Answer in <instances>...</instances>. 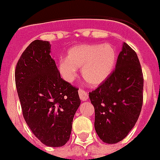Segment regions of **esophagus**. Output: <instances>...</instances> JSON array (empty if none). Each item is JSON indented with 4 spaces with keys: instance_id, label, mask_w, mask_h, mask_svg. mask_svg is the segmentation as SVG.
<instances>
[{
    "instance_id": "1",
    "label": "esophagus",
    "mask_w": 160,
    "mask_h": 160,
    "mask_svg": "<svg viewBox=\"0 0 160 160\" xmlns=\"http://www.w3.org/2000/svg\"><path fill=\"white\" fill-rule=\"evenodd\" d=\"M78 92H79V96H80V98L82 100V101H86V100L88 99L89 95H88V93L86 92V91H84V90H82V89H80Z\"/></svg>"
}]
</instances>
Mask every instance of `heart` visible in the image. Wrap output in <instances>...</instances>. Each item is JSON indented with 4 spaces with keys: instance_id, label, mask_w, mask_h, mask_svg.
Instances as JSON below:
<instances>
[{
    "instance_id": "obj_1",
    "label": "heart",
    "mask_w": 160,
    "mask_h": 160,
    "mask_svg": "<svg viewBox=\"0 0 160 160\" xmlns=\"http://www.w3.org/2000/svg\"><path fill=\"white\" fill-rule=\"evenodd\" d=\"M115 60L116 51L112 45H78L68 50L67 58L59 61V70L65 80L72 81L78 67H82L84 79L91 85H99L112 71Z\"/></svg>"
}]
</instances>
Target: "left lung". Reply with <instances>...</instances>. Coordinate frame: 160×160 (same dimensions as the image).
Listing matches in <instances>:
<instances>
[{
	"label": "left lung",
	"mask_w": 160,
	"mask_h": 160,
	"mask_svg": "<svg viewBox=\"0 0 160 160\" xmlns=\"http://www.w3.org/2000/svg\"><path fill=\"white\" fill-rule=\"evenodd\" d=\"M143 75L136 52L126 42L116 68L89 96L95 108V129L107 143L127 137L141 112Z\"/></svg>",
	"instance_id": "obj_1"
}]
</instances>
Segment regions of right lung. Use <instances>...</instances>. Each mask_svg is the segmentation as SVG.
Instances as JSON below:
<instances>
[{
    "instance_id": "add662e5",
    "label": "right lung",
    "mask_w": 160,
    "mask_h": 160,
    "mask_svg": "<svg viewBox=\"0 0 160 160\" xmlns=\"http://www.w3.org/2000/svg\"><path fill=\"white\" fill-rule=\"evenodd\" d=\"M48 41L34 40L27 47L15 70L23 118L43 144L61 147L69 139L80 99L75 86L63 80L51 58Z\"/></svg>"
}]
</instances>
